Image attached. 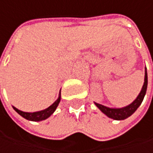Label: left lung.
<instances>
[{
    "mask_svg": "<svg viewBox=\"0 0 153 153\" xmlns=\"http://www.w3.org/2000/svg\"><path fill=\"white\" fill-rule=\"evenodd\" d=\"M147 85H148V76H147V70L145 68V75H144V83L143 85V88L140 92V94H138L137 98L129 105L124 107V108H119V109H114V108H109L106 107L104 105L99 104L94 102V104L101 110L102 112H103L107 117L113 118L115 120H123L127 118L128 117H130L133 114L137 109L138 107L141 105L144 95L146 94V90H147Z\"/></svg>",
    "mask_w": 153,
    "mask_h": 153,
    "instance_id": "8db88e82",
    "label": "left lung"
}]
</instances>
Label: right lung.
Returning <instances> with one entry per match:
<instances>
[{
  "label": "right lung",
  "mask_w": 153,
  "mask_h": 153,
  "mask_svg": "<svg viewBox=\"0 0 153 153\" xmlns=\"http://www.w3.org/2000/svg\"><path fill=\"white\" fill-rule=\"evenodd\" d=\"M59 102H60V93L59 94V98L50 107H48L47 109H45L43 111H36V112H25V111H22L18 110L15 107H13V109L19 114L20 115V116H22L24 118H26L27 120H31V121H42V120H44V119L48 118L55 111V110L58 107Z\"/></svg>",
  "instance_id": "right-lung-1"
}]
</instances>
